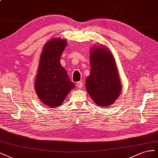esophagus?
<instances>
[{
  "label": "esophagus",
  "mask_w": 158,
  "mask_h": 158,
  "mask_svg": "<svg viewBox=\"0 0 158 158\" xmlns=\"http://www.w3.org/2000/svg\"><path fill=\"white\" fill-rule=\"evenodd\" d=\"M77 86L79 89H81L83 86V84L82 82H77Z\"/></svg>",
  "instance_id": "1"
}]
</instances>
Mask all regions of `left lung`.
Returning a JSON list of instances; mask_svg holds the SVG:
<instances>
[{
	"instance_id": "1",
	"label": "left lung",
	"mask_w": 158,
	"mask_h": 158,
	"mask_svg": "<svg viewBox=\"0 0 158 158\" xmlns=\"http://www.w3.org/2000/svg\"><path fill=\"white\" fill-rule=\"evenodd\" d=\"M90 52L91 71L85 81V88L96 105L110 106L119 97L122 91L114 57L105 46H93Z\"/></svg>"
}]
</instances>
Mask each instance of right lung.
I'll return each instance as SVG.
<instances>
[{
    "mask_svg": "<svg viewBox=\"0 0 158 158\" xmlns=\"http://www.w3.org/2000/svg\"><path fill=\"white\" fill-rule=\"evenodd\" d=\"M67 46L65 40L53 38L44 46L35 79V90L44 105L60 106L71 89L75 88L67 71L60 64Z\"/></svg>",
    "mask_w": 158,
    "mask_h": 158,
    "instance_id": "1",
    "label": "right lung"
}]
</instances>
